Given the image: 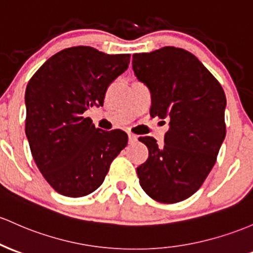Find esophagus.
I'll list each match as a JSON object with an SVG mask.
<instances>
[{"instance_id": "obj_1", "label": "esophagus", "mask_w": 253, "mask_h": 253, "mask_svg": "<svg viewBox=\"0 0 253 253\" xmlns=\"http://www.w3.org/2000/svg\"><path fill=\"white\" fill-rule=\"evenodd\" d=\"M137 135L135 134H133V133H128V140H129V143H134L135 140H137Z\"/></svg>"}]
</instances>
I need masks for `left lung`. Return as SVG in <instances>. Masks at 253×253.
<instances>
[{
    "label": "left lung",
    "instance_id": "8db88e82",
    "mask_svg": "<svg viewBox=\"0 0 253 253\" xmlns=\"http://www.w3.org/2000/svg\"><path fill=\"white\" fill-rule=\"evenodd\" d=\"M134 74L151 91L150 115L169 118L165 144L140 137L149 157L137 168L145 193L160 203L187 199L211 171L226 137V95L193 54L175 46L134 54Z\"/></svg>",
    "mask_w": 253,
    "mask_h": 253
}]
</instances>
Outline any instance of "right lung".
I'll use <instances>...</instances> for the list:
<instances>
[{
	"mask_svg": "<svg viewBox=\"0 0 253 253\" xmlns=\"http://www.w3.org/2000/svg\"><path fill=\"white\" fill-rule=\"evenodd\" d=\"M129 57L72 46L46 60L30 79L25 133L36 165L57 193L72 198L92 193L127 145L124 131L96 128L83 114L103 105L108 86L128 68Z\"/></svg>",
	"mask_w": 253,
	"mask_h": 253,
	"instance_id": "obj_1",
	"label": "right lung"
}]
</instances>
